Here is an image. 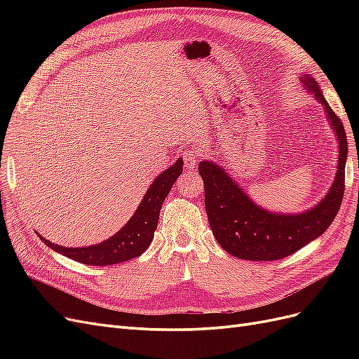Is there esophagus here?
<instances>
[{"label":"esophagus","instance_id":"obj_1","mask_svg":"<svg viewBox=\"0 0 359 359\" xmlns=\"http://www.w3.org/2000/svg\"><path fill=\"white\" fill-rule=\"evenodd\" d=\"M182 157H184V161H186V168L191 169L198 165L202 154L198 149H186V153L182 154Z\"/></svg>","mask_w":359,"mask_h":359}]
</instances>
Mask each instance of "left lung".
Returning <instances> with one entry per match:
<instances>
[{
	"label": "left lung",
	"instance_id": "1",
	"mask_svg": "<svg viewBox=\"0 0 359 359\" xmlns=\"http://www.w3.org/2000/svg\"><path fill=\"white\" fill-rule=\"evenodd\" d=\"M301 82L327 112L339 140V163L330 191L313 208L299 214H276L257 206L214 161H201L205 210L217 243L227 253L245 260H277L290 256L316 240L332 223L344 194L347 139L343 123L334 114L318 82L302 74Z\"/></svg>",
	"mask_w": 359,
	"mask_h": 359
}]
</instances>
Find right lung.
<instances>
[{
  "label": "right lung",
  "mask_w": 359,
  "mask_h": 359,
  "mask_svg": "<svg viewBox=\"0 0 359 359\" xmlns=\"http://www.w3.org/2000/svg\"><path fill=\"white\" fill-rule=\"evenodd\" d=\"M182 165L184 161L178 158L169 169L160 173L147 190L132 219L109 240L88 247H62L39 235L40 240L57 253L85 265H115L140 256L153 241L161 205L182 173Z\"/></svg>",
  "instance_id": "add662e5"
}]
</instances>
